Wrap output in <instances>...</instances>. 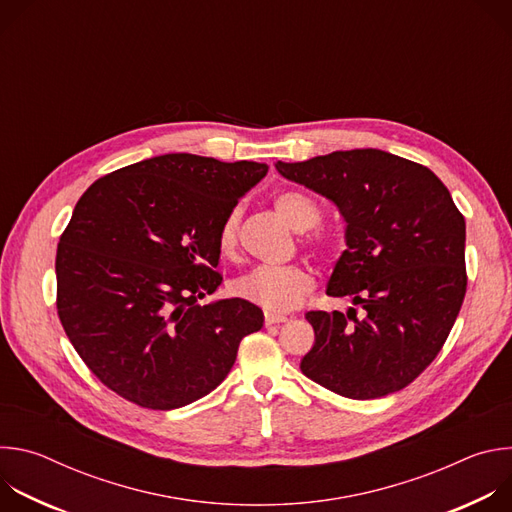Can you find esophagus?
<instances>
[{"label": "esophagus", "mask_w": 512, "mask_h": 512, "mask_svg": "<svg viewBox=\"0 0 512 512\" xmlns=\"http://www.w3.org/2000/svg\"><path fill=\"white\" fill-rule=\"evenodd\" d=\"M283 322H287L285 316H273V314H267V316H265V326H267V328H269V326L283 324Z\"/></svg>", "instance_id": "1"}]
</instances>
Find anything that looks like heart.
I'll list each match as a JSON object with an SVG mask.
<instances>
[{
	"label": "heart",
	"instance_id": "b5f03b06",
	"mask_svg": "<svg viewBox=\"0 0 512 512\" xmlns=\"http://www.w3.org/2000/svg\"><path fill=\"white\" fill-rule=\"evenodd\" d=\"M275 210L283 221L298 233H306L320 225L322 208L314 198L300 190H283L273 198ZM241 208H231L216 233L218 251L231 257L239 247ZM310 243L320 253H330L334 241L326 233H314ZM314 287V279L302 265L287 267H257L233 281V294L269 314H285L296 310Z\"/></svg>",
	"mask_w": 512,
	"mask_h": 512
}]
</instances>
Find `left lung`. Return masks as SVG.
Wrapping results in <instances>:
<instances>
[{
    "mask_svg": "<svg viewBox=\"0 0 512 512\" xmlns=\"http://www.w3.org/2000/svg\"><path fill=\"white\" fill-rule=\"evenodd\" d=\"M275 168L346 221L326 294L352 308L306 314L316 342L302 373L348 399L401 391L442 350L466 296V221L450 190L429 168L373 148Z\"/></svg>",
    "mask_w": 512,
    "mask_h": 512,
    "instance_id": "1",
    "label": "left lung"
}]
</instances>
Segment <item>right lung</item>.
<instances>
[{
  "mask_svg": "<svg viewBox=\"0 0 512 512\" xmlns=\"http://www.w3.org/2000/svg\"><path fill=\"white\" fill-rule=\"evenodd\" d=\"M267 166L166 154L115 170L72 210L56 251V308L91 373L148 409L184 407L225 381L261 308L196 306L221 285L216 233Z\"/></svg>",
  "mask_w": 512,
  "mask_h": 512,
  "instance_id": "obj_1",
  "label": "right lung"
}]
</instances>
